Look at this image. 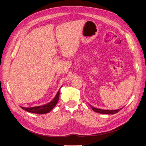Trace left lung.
<instances>
[{
    "instance_id": "1",
    "label": "left lung",
    "mask_w": 146,
    "mask_h": 146,
    "mask_svg": "<svg viewBox=\"0 0 146 146\" xmlns=\"http://www.w3.org/2000/svg\"><path fill=\"white\" fill-rule=\"evenodd\" d=\"M90 107H91L92 110H93L94 111L97 112V113H101V114H115L117 113V112H119L120 110H121L122 108L121 109H118V110H102V109H99V108H94L93 107H92L91 105H90Z\"/></svg>"
}]
</instances>
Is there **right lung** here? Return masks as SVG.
Segmentation results:
<instances>
[{
  "label": "right lung",
  "mask_w": 146,
  "mask_h": 146,
  "mask_svg": "<svg viewBox=\"0 0 146 146\" xmlns=\"http://www.w3.org/2000/svg\"><path fill=\"white\" fill-rule=\"evenodd\" d=\"M59 96H60V90L58 92H57V93L55 98H54V99L51 100L50 102H48V104L41 105V106H37V107H30V108H25L23 107H21V108H23V110H25V111L30 113H36V114L47 113L50 111H51V110L55 107V105H56L57 102H58V101L59 100Z\"/></svg>",
  "instance_id": "add662e5"
}]
</instances>
